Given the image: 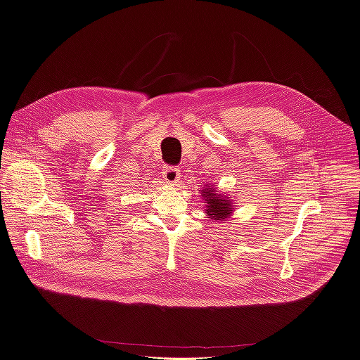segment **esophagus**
<instances>
[{
    "label": "esophagus",
    "mask_w": 360,
    "mask_h": 360,
    "mask_svg": "<svg viewBox=\"0 0 360 360\" xmlns=\"http://www.w3.org/2000/svg\"><path fill=\"white\" fill-rule=\"evenodd\" d=\"M162 177L168 184H177L180 180V169L174 167H165L163 168Z\"/></svg>",
    "instance_id": "esophagus-1"
}]
</instances>
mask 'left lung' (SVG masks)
Masks as SVG:
<instances>
[{"mask_svg": "<svg viewBox=\"0 0 360 360\" xmlns=\"http://www.w3.org/2000/svg\"><path fill=\"white\" fill-rule=\"evenodd\" d=\"M201 198L205 202V213L210 217L213 222H222L228 217H231L236 210V202L231 200V197L222 191H217L214 184H204V188L200 189Z\"/></svg>", "mask_w": 360, "mask_h": 360, "instance_id": "8db88e82", "label": "left lung"}]
</instances>
